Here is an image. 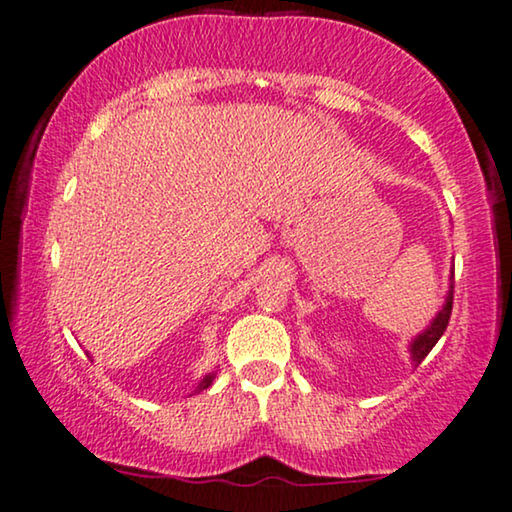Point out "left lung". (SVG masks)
<instances>
[{
	"label": "left lung",
	"instance_id": "8db88e82",
	"mask_svg": "<svg viewBox=\"0 0 512 512\" xmlns=\"http://www.w3.org/2000/svg\"><path fill=\"white\" fill-rule=\"evenodd\" d=\"M451 307H454V286L449 288V297H446V304L442 307V312L437 314V319L430 323L428 331H425L423 335H418V338L413 340V345H411V359H413V364H416V366H418L420 361H423L425 357H428L430 349L435 347L437 340L444 335L446 326H449V319H451Z\"/></svg>",
	"mask_w": 512,
	"mask_h": 512
}]
</instances>
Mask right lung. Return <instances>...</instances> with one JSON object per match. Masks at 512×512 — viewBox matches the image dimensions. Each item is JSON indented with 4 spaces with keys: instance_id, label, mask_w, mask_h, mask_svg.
<instances>
[{
    "instance_id": "right-lung-1",
    "label": "right lung",
    "mask_w": 512,
    "mask_h": 512,
    "mask_svg": "<svg viewBox=\"0 0 512 512\" xmlns=\"http://www.w3.org/2000/svg\"><path fill=\"white\" fill-rule=\"evenodd\" d=\"M212 380H215V375H205V378H203V383L198 385V392H200V390H208V387L212 385Z\"/></svg>"
}]
</instances>
